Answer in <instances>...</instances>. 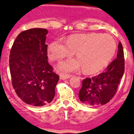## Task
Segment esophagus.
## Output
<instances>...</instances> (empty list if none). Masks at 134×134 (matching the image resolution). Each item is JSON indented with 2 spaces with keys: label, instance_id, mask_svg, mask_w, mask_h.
I'll list each match as a JSON object with an SVG mask.
<instances>
[{
  "label": "esophagus",
  "instance_id": "obj_1",
  "mask_svg": "<svg viewBox=\"0 0 134 134\" xmlns=\"http://www.w3.org/2000/svg\"><path fill=\"white\" fill-rule=\"evenodd\" d=\"M70 77H71V75H68V74H60V80H66V79H70Z\"/></svg>",
  "mask_w": 134,
  "mask_h": 134
}]
</instances>
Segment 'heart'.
<instances>
[{
	"label": "heart",
	"mask_w": 134,
	"mask_h": 134,
	"mask_svg": "<svg viewBox=\"0 0 134 134\" xmlns=\"http://www.w3.org/2000/svg\"><path fill=\"white\" fill-rule=\"evenodd\" d=\"M49 55L53 61L70 57L75 52L77 59L60 62L58 68L64 72H74L82 68L84 72L94 74L107 66L116 51L114 39L107 34L92 33L70 36L66 42L61 39L49 45Z\"/></svg>",
	"instance_id": "1"
}]
</instances>
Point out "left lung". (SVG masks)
Masks as SVG:
<instances>
[{
    "label": "left lung",
    "mask_w": 134,
    "mask_h": 134,
    "mask_svg": "<svg viewBox=\"0 0 134 134\" xmlns=\"http://www.w3.org/2000/svg\"><path fill=\"white\" fill-rule=\"evenodd\" d=\"M124 64L123 46L119 42L117 58L111 62L105 72L92 79L86 78L82 80V86L79 93L80 101L91 107L107 103L115 94L124 75Z\"/></svg>",
    "instance_id": "1"
}]
</instances>
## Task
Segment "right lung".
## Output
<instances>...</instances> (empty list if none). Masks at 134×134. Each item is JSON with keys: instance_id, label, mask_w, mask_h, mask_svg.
<instances>
[{"instance_id": "add662e5", "label": "right lung", "mask_w": 134, "mask_h": 134, "mask_svg": "<svg viewBox=\"0 0 134 134\" xmlns=\"http://www.w3.org/2000/svg\"><path fill=\"white\" fill-rule=\"evenodd\" d=\"M47 29H30L16 37L10 49L12 85L19 97L28 105L41 107L55 96L59 76L48 62Z\"/></svg>"}]
</instances>
